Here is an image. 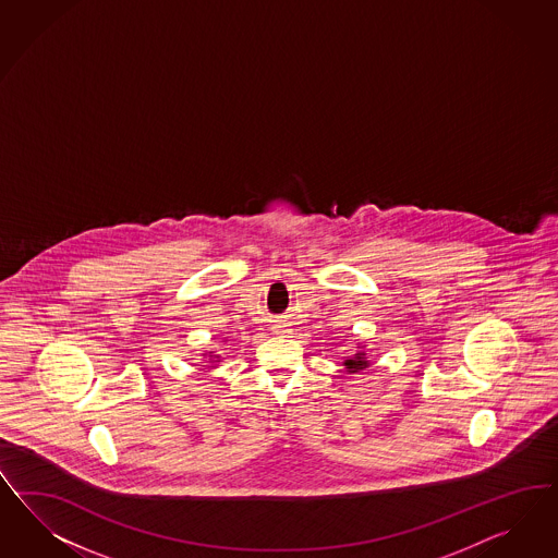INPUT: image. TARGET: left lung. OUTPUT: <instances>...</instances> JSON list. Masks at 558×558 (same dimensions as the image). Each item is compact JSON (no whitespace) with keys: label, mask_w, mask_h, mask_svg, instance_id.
Returning a JSON list of instances; mask_svg holds the SVG:
<instances>
[{"label":"left lung","mask_w":558,"mask_h":558,"mask_svg":"<svg viewBox=\"0 0 558 558\" xmlns=\"http://www.w3.org/2000/svg\"><path fill=\"white\" fill-rule=\"evenodd\" d=\"M342 365L347 367V372H349V374H357V372H361V369H365V367L369 365V361H367V357H365V353H363V351H360V353H355L353 357L344 360V363H342Z\"/></svg>","instance_id":"1"}]
</instances>
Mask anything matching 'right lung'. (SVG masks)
Returning <instances> with one entry per match:
<instances>
[{
  "label": "right lung",
  "mask_w": 558,
  "mask_h": 558,
  "mask_svg": "<svg viewBox=\"0 0 558 558\" xmlns=\"http://www.w3.org/2000/svg\"><path fill=\"white\" fill-rule=\"evenodd\" d=\"M209 357H211V360H219V355H209Z\"/></svg>",
  "instance_id": "obj_1"
}]
</instances>
